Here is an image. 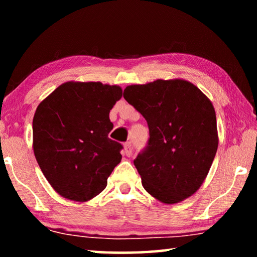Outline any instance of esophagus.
<instances>
[{
  "mask_svg": "<svg viewBox=\"0 0 257 257\" xmlns=\"http://www.w3.org/2000/svg\"><path fill=\"white\" fill-rule=\"evenodd\" d=\"M123 152L124 154L127 156L132 155V152H133V147H132V143H125L123 145Z\"/></svg>",
  "mask_w": 257,
  "mask_h": 257,
  "instance_id": "34e87169",
  "label": "esophagus"
}]
</instances>
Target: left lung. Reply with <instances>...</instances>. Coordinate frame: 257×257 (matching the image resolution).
Wrapping results in <instances>:
<instances>
[{
    "mask_svg": "<svg viewBox=\"0 0 257 257\" xmlns=\"http://www.w3.org/2000/svg\"><path fill=\"white\" fill-rule=\"evenodd\" d=\"M123 97L150 128L149 146L134 161L143 187L164 204L185 201L203 185L219 145L210 98L180 78L129 85Z\"/></svg>",
    "mask_w": 257,
    "mask_h": 257,
    "instance_id": "8db88e82",
    "label": "left lung"
}]
</instances>
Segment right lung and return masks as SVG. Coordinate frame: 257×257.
Listing matches in <instances>:
<instances>
[{"instance_id":"add662e5","label":"right lung","mask_w":257,"mask_h":257,"mask_svg":"<svg viewBox=\"0 0 257 257\" xmlns=\"http://www.w3.org/2000/svg\"><path fill=\"white\" fill-rule=\"evenodd\" d=\"M122 88L99 81H67L38 104L33 149L43 175L56 193L87 202L105 189L120 163L122 145L108 138L110 110Z\"/></svg>"}]
</instances>
